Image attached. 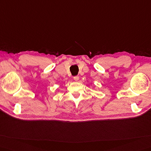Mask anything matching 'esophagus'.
Wrapping results in <instances>:
<instances>
[{"mask_svg": "<svg viewBox=\"0 0 151 151\" xmlns=\"http://www.w3.org/2000/svg\"><path fill=\"white\" fill-rule=\"evenodd\" d=\"M73 79H74L75 81H78V80H79V76H75L73 77Z\"/></svg>", "mask_w": 151, "mask_h": 151, "instance_id": "34e87169", "label": "esophagus"}]
</instances>
